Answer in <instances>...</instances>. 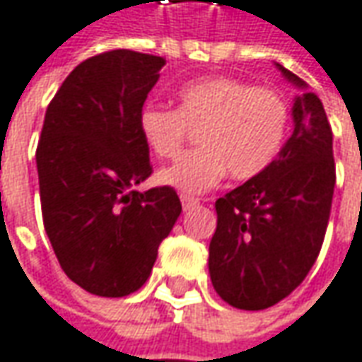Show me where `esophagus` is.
Here are the masks:
<instances>
[{"label":"esophagus","instance_id":"34e87169","mask_svg":"<svg viewBox=\"0 0 362 362\" xmlns=\"http://www.w3.org/2000/svg\"><path fill=\"white\" fill-rule=\"evenodd\" d=\"M180 200H182V209H184V211H190V209H194V206L198 204L197 198H192V197H182Z\"/></svg>","mask_w":362,"mask_h":362}]
</instances>
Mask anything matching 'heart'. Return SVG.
Returning a JSON list of instances; mask_svg holds the SVG:
<instances>
[{"label":"heart","instance_id":"1","mask_svg":"<svg viewBox=\"0 0 362 362\" xmlns=\"http://www.w3.org/2000/svg\"><path fill=\"white\" fill-rule=\"evenodd\" d=\"M290 125L286 99L272 88L214 76L178 90V109L146 107L139 134L158 158L178 156L190 132L198 150L188 151L158 172V182L182 194H200L228 172L249 180L277 158Z\"/></svg>","mask_w":362,"mask_h":362}]
</instances>
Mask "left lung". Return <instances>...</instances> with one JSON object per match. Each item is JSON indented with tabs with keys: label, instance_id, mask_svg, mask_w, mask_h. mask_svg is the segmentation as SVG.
<instances>
[{
	"label": "left lung",
	"instance_id": "1",
	"mask_svg": "<svg viewBox=\"0 0 362 362\" xmlns=\"http://www.w3.org/2000/svg\"><path fill=\"white\" fill-rule=\"evenodd\" d=\"M302 95L293 132L259 176L214 202L209 272L216 293L239 310H265L296 290L320 253L334 194L332 129L322 101L293 72Z\"/></svg>",
	"mask_w": 362,
	"mask_h": 362
}]
</instances>
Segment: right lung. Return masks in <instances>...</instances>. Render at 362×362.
<instances>
[{
    "label": "right lung",
    "mask_w": 362,
    "mask_h": 362,
    "mask_svg": "<svg viewBox=\"0 0 362 362\" xmlns=\"http://www.w3.org/2000/svg\"><path fill=\"white\" fill-rule=\"evenodd\" d=\"M164 64L134 50L93 56L46 109L36 150L44 228L62 272L95 296L139 290L182 212L174 188H135L151 174L139 113Z\"/></svg>",
    "instance_id": "add662e5"
}]
</instances>
